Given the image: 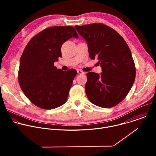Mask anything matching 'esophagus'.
Wrapping results in <instances>:
<instances>
[{
    "label": "esophagus",
    "mask_w": 156,
    "mask_h": 156,
    "mask_svg": "<svg viewBox=\"0 0 156 156\" xmlns=\"http://www.w3.org/2000/svg\"><path fill=\"white\" fill-rule=\"evenodd\" d=\"M77 73H78V74H83V73H84V72H83V71L81 70H77Z\"/></svg>",
    "instance_id": "esophagus-1"
}]
</instances>
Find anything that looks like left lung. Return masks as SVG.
Masks as SVG:
<instances>
[{
    "label": "left lung",
    "mask_w": 156,
    "mask_h": 156,
    "mask_svg": "<svg viewBox=\"0 0 156 156\" xmlns=\"http://www.w3.org/2000/svg\"><path fill=\"white\" fill-rule=\"evenodd\" d=\"M86 41L91 59L98 58L101 75L86 74L88 99L103 108L114 107L127 96L134 83L136 68L128 44L114 29L103 23L75 26Z\"/></svg>",
    "instance_id": "1"
}]
</instances>
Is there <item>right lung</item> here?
<instances>
[{
    "label": "right lung",
    "instance_id": "1",
    "mask_svg": "<svg viewBox=\"0 0 156 156\" xmlns=\"http://www.w3.org/2000/svg\"><path fill=\"white\" fill-rule=\"evenodd\" d=\"M78 35L73 27L46 28L29 41L20 61L18 83L27 98L43 109H53L67 100L75 69L63 71L54 63L62 57V44Z\"/></svg>",
    "mask_w": 156,
    "mask_h": 156
}]
</instances>
